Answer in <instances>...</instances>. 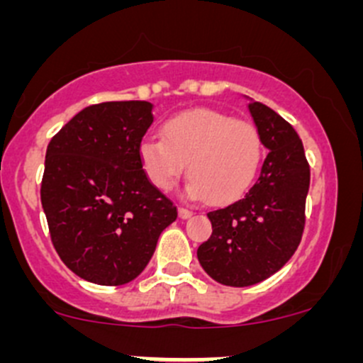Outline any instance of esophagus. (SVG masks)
<instances>
[{
	"instance_id": "obj_1",
	"label": "esophagus",
	"mask_w": 363,
	"mask_h": 363,
	"mask_svg": "<svg viewBox=\"0 0 363 363\" xmlns=\"http://www.w3.org/2000/svg\"><path fill=\"white\" fill-rule=\"evenodd\" d=\"M191 216H193V211H189V208H186V207H179V218L188 219V218H191Z\"/></svg>"
}]
</instances>
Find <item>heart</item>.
<instances>
[{
    "mask_svg": "<svg viewBox=\"0 0 363 363\" xmlns=\"http://www.w3.org/2000/svg\"><path fill=\"white\" fill-rule=\"evenodd\" d=\"M263 156L258 128L211 108H191L168 117L160 138L138 145L147 181L168 191L188 163V195L211 205L239 200L251 188Z\"/></svg>",
    "mask_w": 363,
    "mask_h": 363,
    "instance_id": "1",
    "label": "heart"
}]
</instances>
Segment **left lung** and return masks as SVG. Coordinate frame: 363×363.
I'll list each match as a JSON object with an SVG mask.
<instances>
[{
	"instance_id": "left-lung-1",
	"label": "left lung",
	"mask_w": 363,
	"mask_h": 363,
	"mask_svg": "<svg viewBox=\"0 0 363 363\" xmlns=\"http://www.w3.org/2000/svg\"><path fill=\"white\" fill-rule=\"evenodd\" d=\"M247 107L269 155L244 199L208 212L212 235L196 251L212 279L239 288L267 279L294 256L306 226L311 181L294 126L259 101Z\"/></svg>"
}]
</instances>
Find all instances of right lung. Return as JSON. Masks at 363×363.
I'll use <instances>...</instances> for the list:
<instances>
[{"instance_id": "add662e5", "label": "right lung", "mask_w": 363, "mask_h": 363, "mask_svg": "<svg viewBox=\"0 0 363 363\" xmlns=\"http://www.w3.org/2000/svg\"><path fill=\"white\" fill-rule=\"evenodd\" d=\"M152 119L149 101H104L80 111L49 142L40 196L50 240L89 283L133 281L177 219V207L138 160Z\"/></svg>"}]
</instances>
